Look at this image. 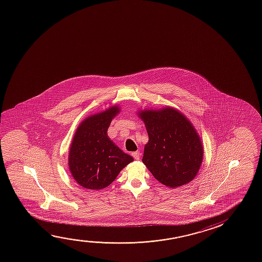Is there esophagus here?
<instances>
[{"label":"esophagus","mask_w":262,"mask_h":262,"mask_svg":"<svg viewBox=\"0 0 262 262\" xmlns=\"http://www.w3.org/2000/svg\"><path fill=\"white\" fill-rule=\"evenodd\" d=\"M132 155H133V157L135 159V160H140V158H141V153L140 151H134V152L132 153Z\"/></svg>","instance_id":"34e87169"}]
</instances>
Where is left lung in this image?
I'll return each instance as SVG.
<instances>
[{
	"label": "left lung",
	"mask_w": 262,
	"mask_h": 262,
	"mask_svg": "<svg viewBox=\"0 0 262 262\" xmlns=\"http://www.w3.org/2000/svg\"><path fill=\"white\" fill-rule=\"evenodd\" d=\"M149 141L142 162L154 178L169 188L192 181L202 165L203 148L196 129L172 108L141 112Z\"/></svg>",
	"instance_id": "obj_1"
}]
</instances>
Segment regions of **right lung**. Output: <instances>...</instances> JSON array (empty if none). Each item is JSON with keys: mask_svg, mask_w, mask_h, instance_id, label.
Instances as JSON below:
<instances>
[{"mask_svg": "<svg viewBox=\"0 0 262 262\" xmlns=\"http://www.w3.org/2000/svg\"><path fill=\"white\" fill-rule=\"evenodd\" d=\"M119 110L114 106L90 116L77 129L70 148L69 168L74 180L83 188H106L133 161L107 135L111 121Z\"/></svg>", "mask_w": 262, "mask_h": 262, "instance_id": "add662e5", "label": "right lung"}]
</instances>
